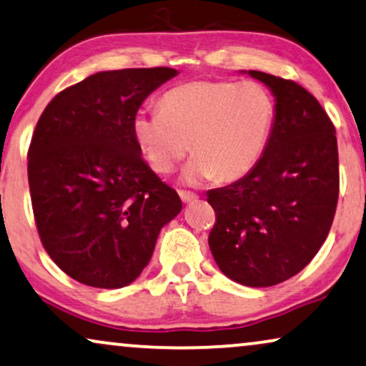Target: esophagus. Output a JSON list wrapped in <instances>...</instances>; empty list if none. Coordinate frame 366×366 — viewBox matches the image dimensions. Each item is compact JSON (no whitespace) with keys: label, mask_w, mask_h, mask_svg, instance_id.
<instances>
[{"label":"esophagus","mask_w":366,"mask_h":366,"mask_svg":"<svg viewBox=\"0 0 366 366\" xmlns=\"http://www.w3.org/2000/svg\"><path fill=\"white\" fill-rule=\"evenodd\" d=\"M178 194H179V198H182L183 203H192L197 199V194L192 192H184V189H178Z\"/></svg>","instance_id":"obj_1"}]
</instances>
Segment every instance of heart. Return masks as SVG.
Masks as SVG:
<instances>
[{
	"mask_svg": "<svg viewBox=\"0 0 366 366\" xmlns=\"http://www.w3.org/2000/svg\"><path fill=\"white\" fill-rule=\"evenodd\" d=\"M274 119L277 102L264 84L197 79L168 89L159 109L134 114L133 134L157 173L173 172L192 147L184 182H234L262 159Z\"/></svg>",
	"mask_w": 366,
	"mask_h": 366,
	"instance_id": "obj_1",
	"label": "heart"
}]
</instances>
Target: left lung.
<instances>
[{"label": "left lung", "mask_w": 366, "mask_h": 366, "mask_svg": "<svg viewBox=\"0 0 366 366\" xmlns=\"http://www.w3.org/2000/svg\"><path fill=\"white\" fill-rule=\"evenodd\" d=\"M272 89L277 119L262 159L228 187L209 189L217 214L208 244L219 269L247 287H273L312 262L332 228L340 173L335 127L292 79L248 71Z\"/></svg>", "instance_id": "8db88e82"}]
</instances>
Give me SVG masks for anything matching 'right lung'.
Wrapping results in <instances>:
<instances>
[{
    "instance_id": "1",
    "label": "right lung",
    "mask_w": 366,
    "mask_h": 366,
    "mask_svg": "<svg viewBox=\"0 0 366 366\" xmlns=\"http://www.w3.org/2000/svg\"><path fill=\"white\" fill-rule=\"evenodd\" d=\"M173 68L92 74L59 92L39 117L28 149L38 234L68 277L94 288L134 282L182 199L148 167L133 118Z\"/></svg>"
}]
</instances>
